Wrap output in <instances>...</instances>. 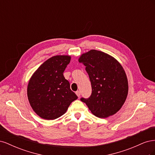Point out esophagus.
<instances>
[{"label": "esophagus", "mask_w": 155, "mask_h": 155, "mask_svg": "<svg viewBox=\"0 0 155 155\" xmlns=\"http://www.w3.org/2000/svg\"><path fill=\"white\" fill-rule=\"evenodd\" d=\"M76 95H77L78 97H79V96H80V95H81V93H80V92H79V91H76Z\"/></svg>", "instance_id": "1"}]
</instances>
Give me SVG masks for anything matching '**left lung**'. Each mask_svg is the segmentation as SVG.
<instances>
[{"label":"left lung","mask_w":155,"mask_h":155,"mask_svg":"<svg viewBox=\"0 0 155 155\" xmlns=\"http://www.w3.org/2000/svg\"><path fill=\"white\" fill-rule=\"evenodd\" d=\"M85 66L92 86V94L81 98L92 113L105 118L116 114L124 104L128 94L127 78L121 64L104 51L91 50L79 57Z\"/></svg>","instance_id":"1"}]
</instances>
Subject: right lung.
<instances>
[{
  "label": "right lung",
  "mask_w": 155,
  "mask_h": 155,
  "mask_svg": "<svg viewBox=\"0 0 155 155\" xmlns=\"http://www.w3.org/2000/svg\"><path fill=\"white\" fill-rule=\"evenodd\" d=\"M70 59V55L53 56L42 64L30 79L28 98L32 109L41 118H58L78 99L63 76Z\"/></svg>",
  "instance_id": "obj_1"
}]
</instances>
